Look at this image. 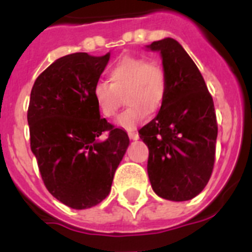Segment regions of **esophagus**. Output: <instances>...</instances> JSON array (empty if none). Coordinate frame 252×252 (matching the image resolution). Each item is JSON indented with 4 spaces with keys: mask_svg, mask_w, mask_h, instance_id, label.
<instances>
[{
    "mask_svg": "<svg viewBox=\"0 0 252 252\" xmlns=\"http://www.w3.org/2000/svg\"><path fill=\"white\" fill-rule=\"evenodd\" d=\"M128 137H130L131 140H137V139H139V133H137V132H128Z\"/></svg>",
    "mask_w": 252,
    "mask_h": 252,
    "instance_id": "34e87169",
    "label": "esophagus"
}]
</instances>
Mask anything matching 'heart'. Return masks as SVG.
<instances>
[{
  "instance_id": "b5f03b06",
  "label": "heart",
  "mask_w": 252,
  "mask_h": 252,
  "mask_svg": "<svg viewBox=\"0 0 252 252\" xmlns=\"http://www.w3.org/2000/svg\"><path fill=\"white\" fill-rule=\"evenodd\" d=\"M109 82L98 81L92 94L99 112L106 119H113L126 95L128 107L121 113L119 124L126 130H133L148 117L158 112L168 92V81L162 66L144 58L124 55L111 66Z\"/></svg>"
}]
</instances>
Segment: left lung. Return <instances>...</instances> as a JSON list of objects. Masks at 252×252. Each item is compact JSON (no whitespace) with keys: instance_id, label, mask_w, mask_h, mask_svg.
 <instances>
[{"instance_id":"left-lung-1","label":"left lung","mask_w":252,"mask_h":252,"mask_svg":"<svg viewBox=\"0 0 252 252\" xmlns=\"http://www.w3.org/2000/svg\"><path fill=\"white\" fill-rule=\"evenodd\" d=\"M148 48L160 51L168 81L159 113L139 131L149 148V179L159 197L189 201L212 175L218 132L215 104L199 69L177 40L166 37Z\"/></svg>"}]
</instances>
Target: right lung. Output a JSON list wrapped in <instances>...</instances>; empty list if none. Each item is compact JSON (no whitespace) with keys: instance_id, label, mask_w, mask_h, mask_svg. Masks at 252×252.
<instances>
[{"instance_id":"add662e5","label":"right lung","mask_w":252,"mask_h":252,"mask_svg":"<svg viewBox=\"0 0 252 252\" xmlns=\"http://www.w3.org/2000/svg\"><path fill=\"white\" fill-rule=\"evenodd\" d=\"M110 60L74 53L36 78L28 122L31 151L50 194L74 209L91 208L110 194L130 140L101 119L92 90Z\"/></svg>"}]
</instances>
